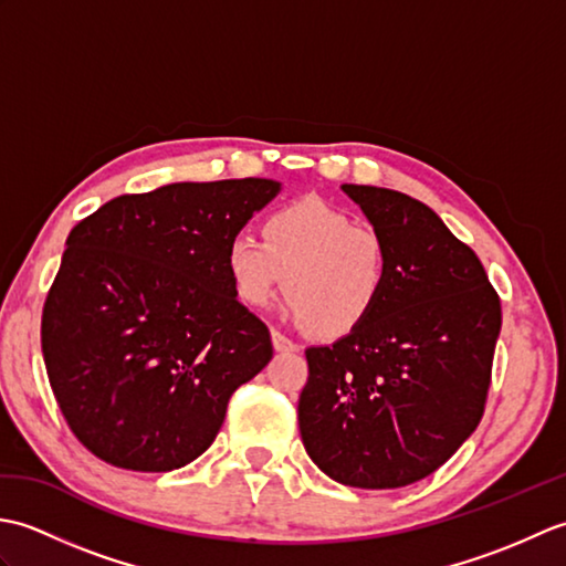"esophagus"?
<instances>
[{
    "label": "esophagus",
    "instance_id": "obj_1",
    "mask_svg": "<svg viewBox=\"0 0 566 566\" xmlns=\"http://www.w3.org/2000/svg\"><path fill=\"white\" fill-rule=\"evenodd\" d=\"M270 335H272V347L276 353H294L296 350V345L290 338H284L280 331H272Z\"/></svg>",
    "mask_w": 566,
    "mask_h": 566
}]
</instances>
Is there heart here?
Here are the masks:
<instances>
[{"label": "heart", "mask_w": 566, "mask_h": 566, "mask_svg": "<svg viewBox=\"0 0 566 566\" xmlns=\"http://www.w3.org/2000/svg\"><path fill=\"white\" fill-rule=\"evenodd\" d=\"M223 268L248 308H262L284 284V314L326 340L365 328L389 284L381 235L316 197L274 209L262 221V240L248 233L228 238Z\"/></svg>", "instance_id": "obj_1"}]
</instances>
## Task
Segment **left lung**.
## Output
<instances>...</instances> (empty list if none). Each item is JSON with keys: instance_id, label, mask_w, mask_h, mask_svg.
<instances>
[{"instance_id": "obj_1", "label": "left lung", "mask_w": 566, "mask_h": 566, "mask_svg": "<svg viewBox=\"0 0 566 566\" xmlns=\"http://www.w3.org/2000/svg\"><path fill=\"white\" fill-rule=\"evenodd\" d=\"M340 189L387 245L389 284L365 328L306 350L298 430L338 484L399 489L448 462L482 420L501 302L474 250L426 203Z\"/></svg>"}]
</instances>
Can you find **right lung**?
<instances>
[{
    "label": "right lung",
    "instance_id": "right-lung-1",
    "mask_svg": "<svg viewBox=\"0 0 566 566\" xmlns=\"http://www.w3.org/2000/svg\"><path fill=\"white\" fill-rule=\"evenodd\" d=\"M280 191L262 177L175 182L72 228L41 345L60 411L99 460L189 464L219 436L233 391L270 363V331L235 298L223 248Z\"/></svg>",
    "mask_w": 566,
    "mask_h": 566
}]
</instances>
